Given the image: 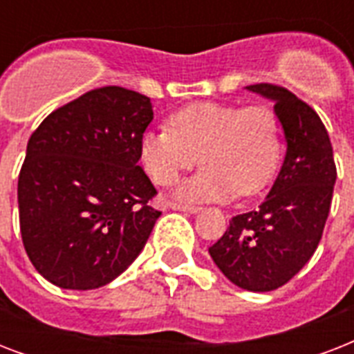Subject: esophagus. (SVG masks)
I'll list each match as a JSON object with an SVG mask.
<instances>
[{
    "mask_svg": "<svg viewBox=\"0 0 354 354\" xmlns=\"http://www.w3.org/2000/svg\"><path fill=\"white\" fill-rule=\"evenodd\" d=\"M171 209L174 211H183V213H198L200 207L193 204H178V202H172Z\"/></svg>",
    "mask_w": 354,
    "mask_h": 354,
    "instance_id": "esophagus-1",
    "label": "esophagus"
}]
</instances>
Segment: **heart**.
Returning <instances> with one entry per match:
<instances>
[{"label":"heart","instance_id":"obj_1","mask_svg":"<svg viewBox=\"0 0 354 354\" xmlns=\"http://www.w3.org/2000/svg\"><path fill=\"white\" fill-rule=\"evenodd\" d=\"M167 128L139 139V163L161 187H171L200 161V174L178 189L182 200L253 196L268 187L283 154L279 121L264 106L200 101L178 108Z\"/></svg>","mask_w":354,"mask_h":354}]
</instances>
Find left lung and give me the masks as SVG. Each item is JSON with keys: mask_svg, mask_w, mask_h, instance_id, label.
<instances>
[{"mask_svg": "<svg viewBox=\"0 0 354 354\" xmlns=\"http://www.w3.org/2000/svg\"><path fill=\"white\" fill-rule=\"evenodd\" d=\"M246 90L275 102L285 161L259 209L233 216L209 255L233 285L270 292L288 283L316 252L329 216L336 165L329 133L307 102L266 82Z\"/></svg>", "mask_w": 354, "mask_h": 354, "instance_id": "8db88e82", "label": "left lung"}]
</instances>
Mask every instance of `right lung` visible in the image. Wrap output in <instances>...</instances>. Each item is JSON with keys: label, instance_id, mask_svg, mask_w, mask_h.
<instances>
[{"label": "right lung", "instance_id": "obj_1", "mask_svg": "<svg viewBox=\"0 0 354 354\" xmlns=\"http://www.w3.org/2000/svg\"><path fill=\"white\" fill-rule=\"evenodd\" d=\"M152 118L149 97L104 86L49 113L32 132L18 178L19 232L49 283L99 288L145 248L161 215L138 165Z\"/></svg>", "mask_w": 354, "mask_h": 354}]
</instances>
